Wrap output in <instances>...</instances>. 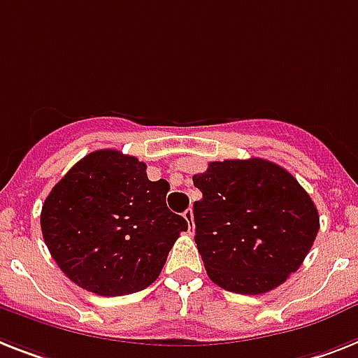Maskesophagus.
I'll return each mask as SVG.
<instances>
[{
  "label": "esophagus",
  "instance_id": "esophagus-1",
  "mask_svg": "<svg viewBox=\"0 0 358 358\" xmlns=\"http://www.w3.org/2000/svg\"><path fill=\"white\" fill-rule=\"evenodd\" d=\"M185 220L188 221V225H190V229H194V212H192V208H188V210H185Z\"/></svg>",
  "mask_w": 358,
  "mask_h": 358
}]
</instances>
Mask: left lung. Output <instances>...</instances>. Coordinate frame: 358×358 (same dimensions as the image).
<instances>
[{
	"mask_svg": "<svg viewBox=\"0 0 358 358\" xmlns=\"http://www.w3.org/2000/svg\"><path fill=\"white\" fill-rule=\"evenodd\" d=\"M196 243L210 280L238 294H264L298 271L320 229L300 182L265 159H230L194 176Z\"/></svg>",
	"mask_w": 358,
	"mask_h": 358,
	"instance_id": "left-lung-1",
	"label": "left lung"
}]
</instances>
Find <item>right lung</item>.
I'll list each match as a JSON object with an SVG mask.
<instances>
[{"label":"right lung","mask_w":358,"mask_h":358,"mask_svg":"<svg viewBox=\"0 0 358 358\" xmlns=\"http://www.w3.org/2000/svg\"><path fill=\"white\" fill-rule=\"evenodd\" d=\"M164 179L117 150L80 159L41 206V234L62 273L99 296L152 285L188 223L168 210Z\"/></svg>","instance_id":"right-lung-1"}]
</instances>
